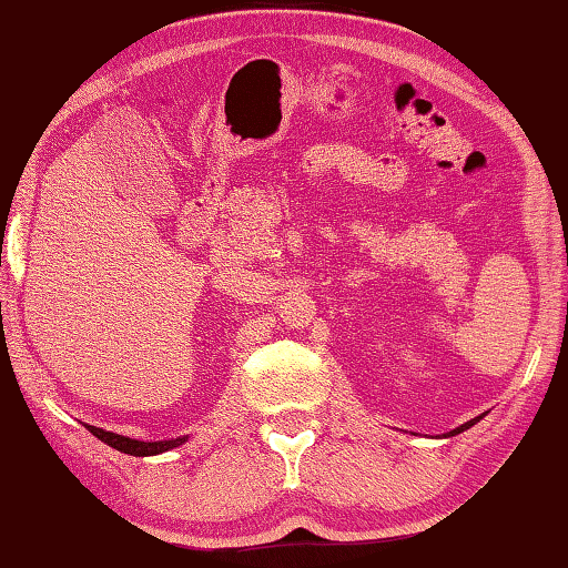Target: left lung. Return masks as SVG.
I'll use <instances>...</instances> for the list:
<instances>
[{"mask_svg": "<svg viewBox=\"0 0 568 568\" xmlns=\"http://www.w3.org/2000/svg\"><path fill=\"white\" fill-rule=\"evenodd\" d=\"M485 415H477V417H473V420H467V423H463L459 427H455V430H450V433H445V435H437V437H453V435H459V433H465V430H469V427L473 425H477L479 420H483Z\"/></svg>", "mask_w": 568, "mask_h": 568, "instance_id": "1", "label": "left lung"}]
</instances>
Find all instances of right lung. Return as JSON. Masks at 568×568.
<instances>
[{"label": "right lung", "mask_w": 568, "mask_h": 568, "mask_svg": "<svg viewBox=\"0 0 568 568\" xmlns=\"http://www.w3.org/2000/svg\"><path fill=\"white\" fill-rule=\"evenodd\" d=\"M89 427V433H93L99 437L101 443L111 445L113 450L118 453H125V455H133V457H151V455H163L168 450H175V447L185 445L190 435H180V437H170V440H155V443H145V440H135V437H125V435H118V433H109L103 430V427H95V425H85Z\"/></svg>", "instance_id": "obj_1"}]
</instances>
